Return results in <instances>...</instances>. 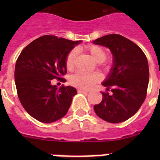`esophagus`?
Masks as SVG:
<instances>
[{
    "label": "esophagus",
    "instance_id": "1",
    "mask_svg": "<svg viewBox=\"0 0 160 160\" xmlns=\"http://www.w3.org/2000/svg\"><path fill=\"white\" fill-rule=\"evenodd\" d=\"M78 93H88L89 90H84V89L79 88V89H78Z\"/></svg>",
    "mask_w": 160,
    "mask_h": 160
}]
</instances>
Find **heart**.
Returning a JSON list of instances; mask_svg holds the SVG:
<instances>
[{
    "label": "heart",
    "mask_w": 160,
    "mask_h": 160,
    "mask_svg": "<svg viewBox=\"0 0 160 160\" xmlns=\"http://www.w3.org/2000/svg\"><path fill=\"white\" fill-rule=\"evenodd\" d=\"M87 51L98 62L103 63L107 58V51L102 47L96 45H90L86 47ZM77 56V50L72 49L66 58V66L67 70H72L74 67V61ZM100 80V75L98 73H85L77 72L70 78V83L74 87L82 89H90Z\"/></svg>",
    "instance_id": "heart-1"
}]
</instances>
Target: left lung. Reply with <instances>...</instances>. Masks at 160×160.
Instances as JSON below:
<instances>
[{
    "label": "left lung",
    "instance_id": "1",
    "mask_svg": "<svg viewBox=\"0 0 160 160\" xmlns=\"http://www.w3.org/2000/svg\"><path fill=\"white\" fill-rule=\"evenodd\" d=\"M93 42L109 48L114 57L111 72L102 82L107 91L102 92V100L94 106V111L108 122H123L138 111L145 100L149 82L148 59L139 46L122 35H106Z\"/></svg>",
    "mask_w": 160,
    "mask_h": 160
}]
</instances>
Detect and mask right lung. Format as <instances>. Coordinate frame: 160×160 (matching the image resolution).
Instances as JSON below:
<instances>
[{
  "instance_id": "1",
  "label": "right lung",
  "mask_w": 160,
  "mask_h": 160,
  "mask_svg": "<svg viewBox=\"0 0 160 160\" xmlns=\"http://www.w3.org/2000/svg\"><path fill=\"white\" fill-rule=\"evenodd\" d=\"M81 41L73 42L45 35L29 44L20 53L15 66V84L24 109L45 123L64 117L77 90L72 87L52 86L53 79L65 82L66 58Z\"/></svg>"
}]
</instances>
